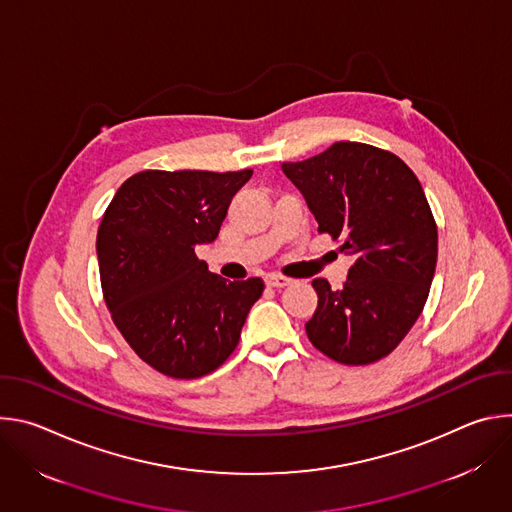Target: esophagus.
<instances>
[{
	"label": "esophagus",
	"mask_w": 512,
	"mask_h": 512,
	"mask_svg": "<svg viewBox=\"0 0 512 512\" xmlns=\"http://www.w3.org/2000/svg\"><path fill=\"white\" fill-rule=\"evenodd\" d=\"M265 283H267L269 287H285V285L291 283V279H289V277H283V275H277V273H271V275L265 277Z\"/></svg>",
	"instance_id": "obj_1"
}]
</instances>
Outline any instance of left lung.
I'll use <instances>...</instances> for the list:
<instances>
[{
  "instance_id": "left-lung-1",
  "label": "left lung",
  "mask_w": 512,
  "mask_h": 512,
  "mask_svg": "<svg viewBox=\"0 0 512 512\" xmlns=\"http://www.w3.org/2000/svg\"><path fill=\"white\" fill-rule=\"evenodd\" d=\"M281 170L304 194L318 233L354 257L342 289L312 281L310 342L340 364L381 360L419 318L435 273L437 227L417 176L395 154L358 141H336Z\"/></svg>"
}]
</instances>
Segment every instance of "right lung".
<instances>
[{"label": "right lung", "instance_id": "add662e5", "mask_svg": "<svg viewBox=\"0 0 512 512\" xmlns=\"http://www.w3.org/2000/svg\"><path fill=\"white\" fill-rule=\"evenodd\" d=\"M241 172L143 170L127 178L97 233L103 298L135 354L172 379H198L233 354L263 279L227 281L194 253L221 231Z\"/></svg>", "mask_w": 512, "mask_h": 512}]
</instances>
